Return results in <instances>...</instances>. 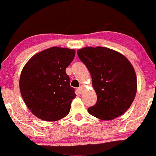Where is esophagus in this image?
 I'll list each match as a JSON object with an SVG mask.
<instances>
[{
  "label": "esophagus",
  "mask_w": 156,
  "mask_h": 156,
  "mask_svg": "<svg viewBox=\"0 0 156 156\" xmlns=\"http://www.w3.org/2000/svg\"><path fill=\"white\" fill-rule=\"evenodd\" d=\"M84 89V87L83 86H80V87H79V88H78V91H79V92L80 93H82L83 92V90Z\"/></svg>",
  "instance_id": "obj_1"
}]
</instances>
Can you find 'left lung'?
<instances>
[{"mask_svg": "<svg viewBox=\"0 0 156 156\" xmlns=\"http://www.w3.org/2000/svg\"><path fill=\"white\" fill-rule=\"evenodd\" d=\"M88 68L98 100L89 107L91 115L102 120H112L130 108L137 91L134 68L119 52L104 47H85L77 51Z\"/></svg>", "mask_w": 156, "mask_h": 156, "instance_id": "obj_1", "label": "left lung"}]
</instances>
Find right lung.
I'll return each mask as SVG.
<instances>
[{
  "mask_svg": "<svg viewBox=\"0 0 156 156\" xmlns=\"http://www.w3.org/2000/svg\"><path fill=\"white\" fill-rule=\"evenodd\" d=\"M75 55L74 49L52 47L36 53L23 68L19 82L21 95L39 119L54 122L69 114L76 94L66 68Z\"/></svg>",
  "mask_w": 156,
  "mask_h": 156,
  "instance_id": "obj_1",
  "label": "right lung"
}]
</instances>
